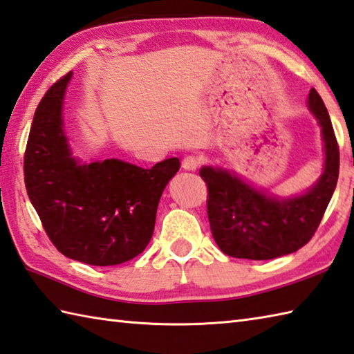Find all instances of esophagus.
<instances>
[{
	"mask_svg": "<svg viewBox=\"0 0 354 354\" xmlns=\"http://www.w3.org/2000/svg\"><path fill=\"white\" fill-rule=\"evenodd\" d=\"M199 164H201V158L195 156V155H189V156H185L183 159V169L184 170H189V171L196 170L199 167Z\"/></svg>",
	"mask_w": 354,
	"mask_h": 354,
	"instance_id": "esophagus-1",
	"label": "esophagus"
}]
</instances>
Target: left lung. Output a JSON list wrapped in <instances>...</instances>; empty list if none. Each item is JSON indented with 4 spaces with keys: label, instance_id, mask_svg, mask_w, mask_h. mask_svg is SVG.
<instances>
[{
    "label": "left lung",
    "instance_id": "left-lung-1",
    "mask_svg": "<svg viewBox=\"0 0 354 354\" xmlns=\"http://www.w3.org/2000/svg\"><path fill=\"white\" fill-rule=\"evenodd\" d=\"M308 109L321 126L324 171L306 193L290 198L254 189L223 169L199 170L209 189L207 214L221 252L241 259H274L299 250L319 227L339 176V147L330 115L315 88Z\"/></svg>",
    "mask_w": 354,
    "mask_h": 354
}]
</instances>
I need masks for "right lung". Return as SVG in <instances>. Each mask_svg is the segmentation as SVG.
Wrapping results in <instances>:
<instances>
[{"mask_svg": "<svg viewBox=\"0 0 354 354\" xmlns=\"http://www.w3.org/2000/svg\"><path fill=\"white\" fill-rule=\"evenodd\" d=\"M71 80L68 72L55 82L35 110L24 155L26 190L58 252L90 266H118L147 247L179 159L151 169L121 159L81 164L72 156L62 120Z\"/></svg>", "mask_w": 354, "mask_h": 354, "instance_id": "right-lung-1", "label": "right lung"}]
</instances>
